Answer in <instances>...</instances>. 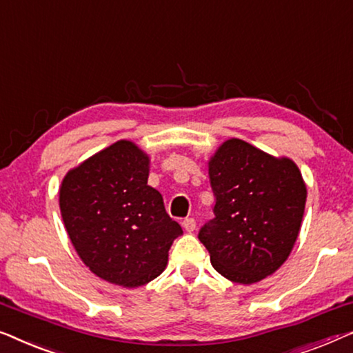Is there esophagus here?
<instances>
[{
    "label": "esophagus",
    "instance_id": "obj_1",
    "mask_svg": "<svg viewBox=\"0 0 353 353\" xmlns=\"http://www.w3.org/2000/svg\"><path fill=\"white\" fill-rule=\"evenodd\" d=\"M182 227L185 228V232L192 233L193 230H195L196 222H195V219H192V217H187V219H183V221H182Z\"/></svg>",
    "mask_w": 353,
    "mask_h": 353
}]
</instances>
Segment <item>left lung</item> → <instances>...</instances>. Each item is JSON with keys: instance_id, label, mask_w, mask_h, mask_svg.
I'll list each match as a JSON object with an SVG mask.
<instances>
[{"instance_id": "obj_1", "label": "left lung", "mask_w": 353, "mask_h": 353, "mask_svg": "<svg viewBox=\"0 0 353 353\" xmlns=\"http://www.w3.org/2000/svg\"><path fill=\"white\" fill-rule=\"evenodd\" d=\"M216 205L200 230L222 276L252 285L290 257L304 217L307 187L291 158L274 157L241 139L222 142L208 161Z\"/></svg>"}]
</instances>
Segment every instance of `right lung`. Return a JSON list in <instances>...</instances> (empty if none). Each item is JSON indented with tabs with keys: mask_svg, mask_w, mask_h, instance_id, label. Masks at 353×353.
<instances>
[{
	"mask_svg": "<svg viewBox=\"0 0 353 353\" xmlns=\"http://www.w3.org/2000/svg\"><path fill=\"white\" fill-rule=\"evenodd\" d=\"M150 157L118 141L72 168L59 188L65 230L83 264L112 285H147L166 269L182 228L147 183Z\"/></svg>",
	"mask_w": 353,
	"mask_h": 353,
	"instance_id": "right-lung-1",
	"label": "right lung"
}]
</instances>
